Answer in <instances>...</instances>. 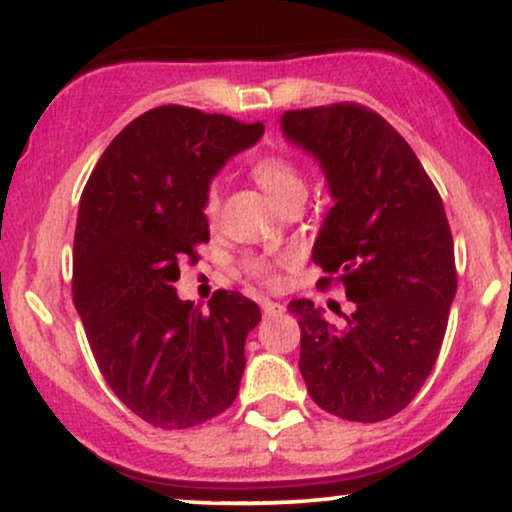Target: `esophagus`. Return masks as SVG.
I'll return each instance as SVG.
<instances>
[{
  "label": "esophagus",
  "mask_w": 512,
  "mask_h": 512,
  "mask_svg": "<svg viewBox=\"0 0 512 512\" xmlns=\"http://www.w3.org/2000/svg\"><path fill=\"white\" fill-rule=\"evenodd\" d=\"M284 305L276 303V301H262V313L267 317H274V315H281L284 313Z\"/></svg>",
  "instance_id": "esophagus-1"
}]
</instances>
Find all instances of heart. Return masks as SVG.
<instances>
[{"label":"heart","mask_w":512,"mask_h":512,"mask_svg":"<svg viewBox=\"0 0 512 512\" xmlns=\"http://www.w3.org/2000/svg\"><path fill=\"white\" fill-rule=\"evenodd\" d=\"M252 178L257 180V185L274 199L276 204H284L286 199L305 192L303 175L289 158L284 156H264L252 166ZM216 211H219V195H216V187H211L204 199V214L209 221L216 219ZM291 262V257H264L255 255L245 260V272L255 281H260L264 286H279L281 284V267Z\"/></svg>","instance_id":"b5f03b06"}]
</instances>
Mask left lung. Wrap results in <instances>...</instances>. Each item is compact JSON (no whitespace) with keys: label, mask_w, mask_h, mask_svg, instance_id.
I'll use <instances>...</instances> for the list:
<instances>
[{"label":"left lung","mask_w":512,"mask_h":512,"mask_svg":"<svg viewBox=\"0 0 512 512\" xmlns=\"http://www.w3.org/2000/svg\"><path fill=\"white\" fill-rule=\"evenodd\" d=\"M281 132L320 163L334 207L313 245L322 276L342 279L354 313L342 330L308 298L301 375L317 407L375 424L402 411L436 363L455 301V245L443 199L385 117L356 103L286 110Z\"/></svg>","instance_id":"8db88e82"}]
</instances>
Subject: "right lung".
I'll return each mask as SVG.
<instances>
[{
  "instance_id": "add662e5",
  "label": "right lung",
  "mask_w": 512,
  "mask_h": 512,
  "mask_svg": "<svg viewBox=\"0 0 512 512\" xmlns=\"http://www.w3.org/2000/svg\"><path fill=\"white\" fill-rule=\"evenodd\" d=\"M262 134V122L161 105L117 134L81 195L74 305L105 383L156 428L204 424L238 395L260 308L216 291L204 313L173 284L209 243L211 178Z\"/></svg>"
}]
</instances>
